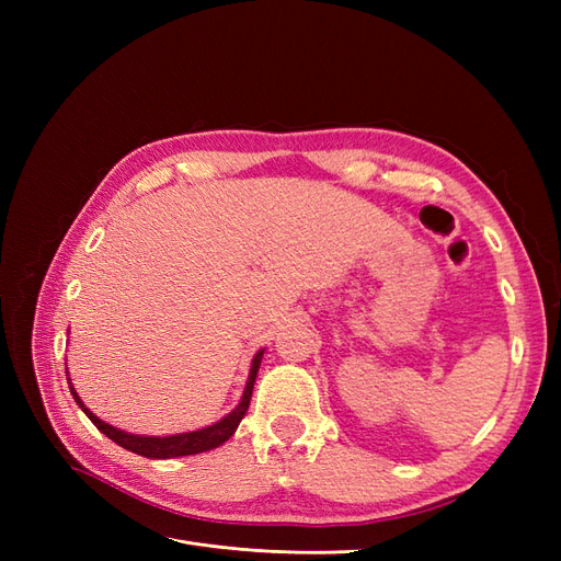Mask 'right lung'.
Wrapping results in <instances>:
<instances>
[{
    "mask_svg": "<svg viewBox=\"0 0 561 561\" xmlns=\"http://www.w3.org/2000/svg\"><path fill=\"white\" fill-rule=\"evenodd\" d=\"M262 355H264V348L254 353V358L250 363V375H248V381H245V388H243V396L239 400V404H236V410H231L225 419L215 421L213 426H206V428H198V431H190V433H175V435H133V433H126V431H118L114 426H110V423H105L103 419H98L87 404L81 402V398L77 396V390L72 386V379L70 375H67V383H70V393L75 396V402L81 407L83 414H87L93 426L105 433L110 439H114V443L118 447H124L133 454H140V456H147V458H175V456H192V454H201V451H210L219 445H225L227 439L236 433V428H239L241 419L245 416L248 407H250V398H252V388H254V379H257V371H260V363H262Z\"/></svg>",
    "mask_w": 561,
    "mask_h": 561,
    "instance_id": "1",
    "label": "right lung"
}]
</instances>
